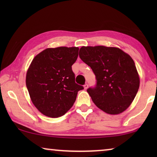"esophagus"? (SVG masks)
I'll return each instance as SVG.
<instances>
[{
  "mask_svg": "<svg viewBox=\"0 0 157 157\" xmlns=\"http://www.w3.org/2000/svg\"><path fill=\"white\" fill-rule=\"evenodd\" d=\"M89 87V84H87V83H86L84 85V89H87V88H88Z\"/></svg>",
  "mask_w": 157,
  "mask_h": 157,
  "instance_id": "34e87169",
  "label": "esophagus"
}]
</instances>
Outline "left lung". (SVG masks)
<instances>
[{
	"instance_id": "8db88e82",
	"label": "left lung",
	"mask_w": 157,
	"mask_h": 157,
	"mask_svg": "<svg viewBox=\"0 0 157 157\" xmlns=\"http://www.w3.org/2000/svg\"><path fill=\"white\" fill-rule=\"evenodd\" d=\"M79 55L95 75V86L87 89L95 105L109 114L126 110L140 84L132 58L118 48L103 46H82Z\"/></svg>"
}]
</instances>
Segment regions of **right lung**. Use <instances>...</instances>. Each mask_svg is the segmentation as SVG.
I'll return each mask as SVG.
<instances>
[{"instance_id":"add662e5","label":"right lung","mask_w":157,"mask_h":157,"mask_svg":"<svg viewBox=\"0 0 157 157\" xmlns=\"http://www.w3.org/2000/svg\"><path fill=\"white\" fill-rule=\"evenodd\" d=\"M77 47L47 48L34 58L26 74V86L34 105L44 115L60 117L72 107L78 92L72 65L78 57Z\"/></svg>"}]
</instances>
